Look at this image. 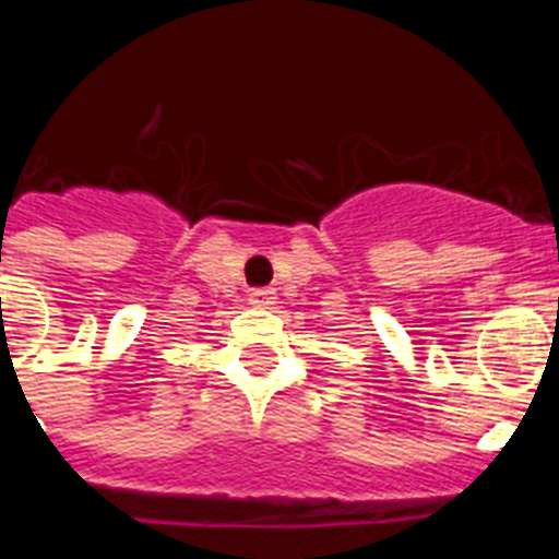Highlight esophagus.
<instances>
[{"label":"esophagus","mask_w":559,"mask_h":559,"mask_svg":"<svg viewBox=\"0 0 559 559\" xmlns=\"http://www.w3.org/2000/svg\"><path fill=\"white\" fill-rule=\"evenodd\" d=\"M251 305H260V308H269V305H274L276 299V290L274 288H254L249 294Z\"/></svg>","instance_id":"esophagus-1"}]
</instances>
